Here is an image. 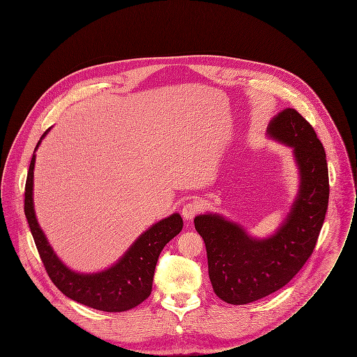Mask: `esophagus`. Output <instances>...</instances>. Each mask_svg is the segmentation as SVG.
<instances>
[{
  "mask_svg": "<svg viewBox=\"0 0 357 357\" xmlns=\"http://www.w3.org/2000/svg\"><path fill=\"white\" fill-rule=\"evenodd\" d=\"M199 212H201V204L197 202V201H190V202H187V204L183 206L181 215H183L184 219L191 220V219L195 218Z\"/></svg>",
  "mask_w": 357,
  "mask_h": 357,
  "instance_id": "1",
  "label": "esophagus"
}]
</instances>
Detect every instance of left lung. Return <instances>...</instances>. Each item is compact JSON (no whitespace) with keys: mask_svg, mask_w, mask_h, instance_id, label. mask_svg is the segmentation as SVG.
<instances>
[{"mask_svg":"<svg viewBox=\"0 0 357 357\" xmlns=\"http://www.w3.org/2000/svg\"><path fill=\"white\" fill-rule=\"evenodd\" d=\"M268 132L294 148L301 176L298 197L278 233L254 240L218 215L194 219L206 247L213 291L229 304L259 300L289 283L312 254L328 209V165L312 126L297 110L286 109Z\"/></svg>","mask_w":357,"mask_h":357,"instance_id":"1","label":"left lung"}]
</instances>
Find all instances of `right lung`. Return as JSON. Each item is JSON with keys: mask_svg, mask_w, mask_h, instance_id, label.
I'll use <instances>...</instances> for the list:
<instances>
[{"mask_svg": "<svg viewBox=\"0 0 357 357\" xmlns=\"http://www.w3.org/2000/svg\"><path fill=\"white\" fill-rule=\"evenodd\" d=\"M39 144L40 141L36 149ZM35 158L33 155L26 177L24 209L40 259L52 282L67 297L100 311L120 312L141 304L152 291L155 266L163 247L183 229L181 216L174 213L153 225L131 245L126 255L107 271L95 275L75 273L56 257L38 225L32 198Z\"/></svg>", "mask_w": 357, "mask_h": 357, "instance_id": "right-lung-1", "label": "right lung"}]
</instances>
